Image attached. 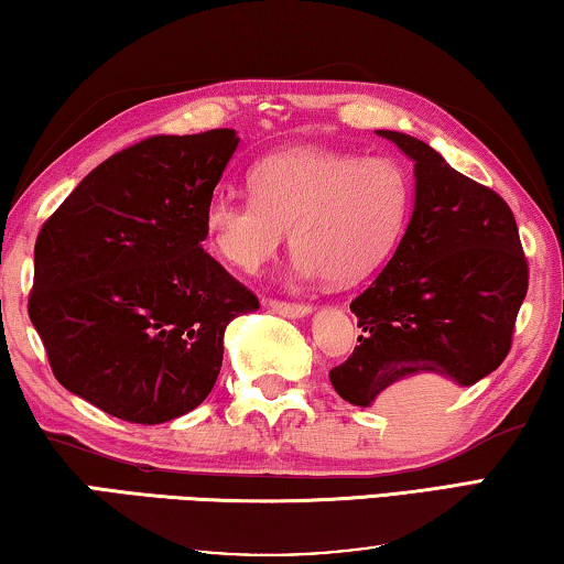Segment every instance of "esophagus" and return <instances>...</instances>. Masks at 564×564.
Masks as SVG:
<instances>
[{"label": "esophagus", "instance_id": "esophagus-1", "mask_svg": "<svg viewBox=\"0 0 564 564\" xmlns=\"http://www.w3.org/2000/svg\"><path fill=\"white\" fill-rule=\"evenodd\" d=\"M268 308L273 311V314H281L285 318H303L311 314V306L306 303H285V301H268Z\"/></svg>", "mask_w": 564, "mask_h": 564}]
</instances>
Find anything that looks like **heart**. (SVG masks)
Returning <instances> with one entry per match:
<instances>
[{
    "instance_id": "heart-1",
    "label": "heart",
    "mask_w": 564,
    "mask_h": 564,
    "mask_svg": "<svg viewBox=\"0 0 564 564\" xmlns=\"http://www.w3.org/2000/svg\"><path fill=\"white\" fill-rule=\"evenodd\" d=\"M253 195L216 193L205 230L228 263L253 273L291 234L303 279L354 285L389 263L414 203L411 177L391 158L289 148L250 170Z\"/></svg>"
}]
</instances>
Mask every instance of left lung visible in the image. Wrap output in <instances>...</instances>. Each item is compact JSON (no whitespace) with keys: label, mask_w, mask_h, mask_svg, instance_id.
<instances>
[{"label":"left lung","mask_w":564,"mask_h":564,"mask_svg":"<svg viewBox=\"0 0 564 564\" xmlns=\"http://www.w3.org/2000/svg\"><path fill=\"white\" fill-rule=\"evenodd\" d=\"M379 135L414 163V210L397 253L351 303L361 344L328 373L354 406L387 401L409 381L442 389L489 377L512 346L527 296L509 205L426 142L397 130Z\"/></svg>","instance_id":"8db88e82"}]
</instances>
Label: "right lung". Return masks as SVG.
<instances>
[{
    "label": "right lung",
    "mask_w": 564,
    "mask_h": 564,
    "mask_svg": "<svg viewBox=\"0 0 564 564\" xmlns=\"http://www.w3.org/2000/svg\"><path fill=\"white\" fill-rule=\"evenodd\" d=\"M236 130L158 135L107 158L44 223L30 318L57 381L132 424L200 406L223 334L258 299L200 243Z\"/></svg>",
    "instance_id": "right-lung-1"
}]
</instances>
